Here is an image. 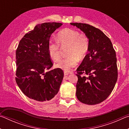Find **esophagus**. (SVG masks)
<instances>
[{
    "mask_svg": "<svg viewBox=\"0 0 129 129\" xmlns=\"http://www.w3.org/2000/svg\"><path fill=\"white\" fill-rule=\"evenodd\" d=\"M69 74V73L68 72H67V71H65V72H64V75H65V76L68 75Z\"/></svg>",
    "mask_w": 129,
    "mask_h": 129,
    "instance_id": "34e87169",
    "label": "esophagus"
}]
</instances>
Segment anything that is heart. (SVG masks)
I'll use <instances>...</instances> for the list:
<instances>
[{"mask_svg":"<svg viewBox=\"0 0 129 129\" xmlns=\"http://www.w3.org/2000/svg\"><path fill=\"white\" fill-rule=\"evenodd\" d=\"M57 41L50 40L48 50L52 60L57 61L60 58V46L68 47L66 58L61 60L56 67L69 72L78 64V59L82 60L88 53L89 48V39L84 35L72 29H65L57 35Z\"/></svg>","mask_w":129,"mask_h":129,"instance_id":"heart-1","label":"heart"}]
</instances>
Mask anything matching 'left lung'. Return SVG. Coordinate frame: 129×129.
Instances as JSON below:
<instances>
[{
	"instance_id": "8db88e82",
	"label": "left lung",
	"mask_w": 129,
	"mask_h": 129,
	"mask_svg": "<svg viewBox=\"0 0 129 129\" xmlns=\"http://www.w3.org/2000/svg\"><path fill=\"white\" fill-rule=\"evenodd\" d=\"M89 39L88 53L76 70V96L83 104L95 105L110 94L118 78L115 50L108 37L93 26L71 23Z\"/></svg>"
}]
</instances>
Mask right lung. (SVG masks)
I'll use <instances>...</instances> for the list:
<instances>
[{"label": "right lung", "instance_id": "1", "mask_svg": "<svg viewBox=\"0 0 129 129\" xmlns=\"http://www.w3.org/2000/svg\"><path fill=\"white\" fill-rule=\"evenodd\" d=\"M62 25L55 22L36 25L21 39L16 49V82L27 97L37 102L53 99L64 77L62 69L49 71L53 63L48 50L51 35Z\"/></svg>", "mask_w": 129, "mask_h": 129}]
</instances>
